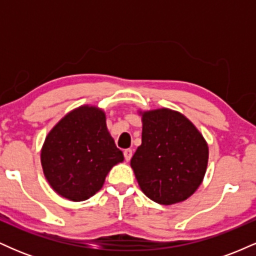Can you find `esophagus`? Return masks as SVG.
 Masks as SVG:
<instances>
[{
	"label": "esophagus",
	"instance_id": "esophagus-1",
	"mask_svg": "<svg viewBox=\"0 0 256 256\" xmlns=\"http://www.w3.org/2000/svg\"><path fill=\"white\" fill-rule=\"evenodd\" d=\"M124 156H125L126 161H130V158H132V150H131V149H125Z\"/></svg>",
	"mask_w": 256,
	"mask_h": 256
}]
</instances>
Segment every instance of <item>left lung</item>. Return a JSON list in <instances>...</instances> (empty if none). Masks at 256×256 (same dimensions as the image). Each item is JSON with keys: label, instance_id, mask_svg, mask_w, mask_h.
Listing matches in <instances>:
<instances>
[{"label": "left lung", "instance_id": "obj_1", "mask_svg": "<svg viewBox=\"0 0 256 256\" xmlns=\"http://www.w3.org/2000/svg\"><path fill=\"white\" fill-rule=\"evenodd\" d=\"M140 114L142 144L131 158L140 190L160 204L184 201L204 180L207 142L179 112L161 108Z\"/></svg>", "mask_w": 256, "mask_h": 256}]
</instances>
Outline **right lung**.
Here are the masks:
<instances>
[{
	"label": "right lung",
	"mask_w": 256,
	"mask_h": 256,
	"mask_svg": "<svg viewBox=\"0 0 256 256\" xmlns=\"http://www.w3.org/2000/svg\"><path fill=\"white\" fill-rule=\"evenodd\" d=\"M124 160L106 125V114L82 106L64 116L40 152L46 180L62 198L79 202L101 190L108 172Z\"/></svg>",
	"instance_id": "1"
}]
</instances>
